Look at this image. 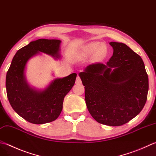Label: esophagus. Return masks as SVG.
I'll return each mask as SVG.
<instances>
[{
	"label": "esophagus",
	"instance_id": "34e87169",
	"mask_svg": "<svg viewBox=\"0 0 156 156\" xmlns=\"http://www.w3.org/2000/svg\"><path fill=\"white\" fill-rule=\"evenodd\" d=\"M81 83H82V81H81L80 78L79 77V76H77V78H76V84H80Z\"/></svg>",
	"mask_w": 156,
	"mask_h": 156
}]
</instances>
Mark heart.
Returning a JSON list of instances; mask_svg holds the SVG:
<instances>
[{
  "instance_id": "heart-1",
  "label": "heart",
  "mask_w": 156,
  "mask_h": 156,
  "mask_svg": "<svg viewBox=\"0 0 156 156\" xmlns=\"http://www.w3.org/2000/svg\"><path fill=\"white\" fill-rule=\"evenodd\" d=\"M94 54V58L97 61L104 59L107 55V48L105 44L99 42H91L84 46L79 53V57H90Z\"/></svg>"
}]
</instances>
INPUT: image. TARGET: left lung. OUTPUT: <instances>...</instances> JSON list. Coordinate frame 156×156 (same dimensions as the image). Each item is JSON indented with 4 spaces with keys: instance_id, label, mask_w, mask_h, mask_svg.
I'll return each instance as SVG.
<instances>
[{
    "instance_id": "left-lung-1",
    "label": "left lung",
    "mask_w": 156,
    "mask_h": 156,
    "mask_svg": "<svg viewBox=\"0 0 156 156\" xmlns=\"http://www.w3.org/2000/svg\"><path fill=\"white\" fill-rule=\"evenodd\" d=\"M114 52L105 65L94 63L79 73L92 117L110 126L123 125L138 115L147 101L148 76L141 57L126 44L109 42Z\"/></svg>"
}]
</instances>
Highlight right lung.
Masks as SVG:
<instances>
[{
	"label": "right lung",
	"mask_w": 156,
	"mask_h": 156,
	"mask_svg": "<svg viewBox=\"0 0 156 156\" xmlns=\"http://www.w3.org/2000/svg\"><path fill=\"white\" fill-rule=\"evenodd\" d=\"M61 42L60 40L44 38L30 42L17 51L7 73L9 101L14 111L30 123L42 124L55 120L62 111L64 97L74 85L76 73L54 79L44 88L31 87L26 79L28 61L41 53L60 59Z\"/></svg>",
	"instance_id": "1"
}]
</instances>
